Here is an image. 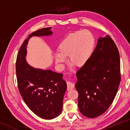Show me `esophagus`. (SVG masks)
<instances>
[{"instance_id": "obj_1", "label": "esophagus", "mask_w": 130, "mask_h": 130, "mask_svg": "<svg viewBox=\"0 0 130 130\" xmlns=\"http://www.w3.org/2000/svg\"><path fill=\"white\" fill-rule=\"evenodd\" d=\"M67 87H68V90H72V89H73V88H74V87H75V84L72 83H71V82H67Z\"/></svg>"}]
</instances>
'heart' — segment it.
Listing matches in <instances>:
<instances>
[{
	"label": "heart",
	"mask_w": 130,
	"mask_h": 130,
	"mask_svg": "<svg viewBox=\"0 0 130 130\" xmlns=\"http://www.w3.org/2000/svg\"><path fill=\"white\" fill-rule=\"evenodd\" d=\"M95 40L90 30H82L69 33L58 46L59 53L55 54V62L58 65L62 67L67 62V57L69 61L77 67L84 65L90 59L93 52Z\"/></svg>",
	"instance_id": "1"
}]
</instances>
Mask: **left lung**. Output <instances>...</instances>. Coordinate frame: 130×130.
<instances>
[{"instance_id":"left-lung-1","label":"left lung","mask_w":130,"mask_h":130,"mask_svg":"<svg viewBox=\"0 0 130 130\" xmlns=\"http://www.w3.org/2000/svg\"><path fill=\"white\" fill-rule=\"evenodd\" d=\"M76 76L80 113L89 118L102 115L112 104L121 81L120 54L109 35L98 39L90 59Z\"/></svg>"}]
</instances>
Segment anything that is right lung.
<instances>
[{
	"label": "right lung",
	"mask_w": 130,
	"mask_h": 130,
	"mask_svg": "<svg viewBox=\"0 0 130 130\" xmlns=\"http://www.w3.org/2000/svg\"><path fill=\"white\" fill-rule=\"evenodd\" d=\"M50 28L40 29L29 35L20 47L15 65L18 90L24 102L37 116L48 120L61 114L67 83L63 80L62 73L32 67L25 56L29 39L34 36L50 35L53 34Z\"/></svg>",
	"instance_id": "obj_1"
}]
</instances>
